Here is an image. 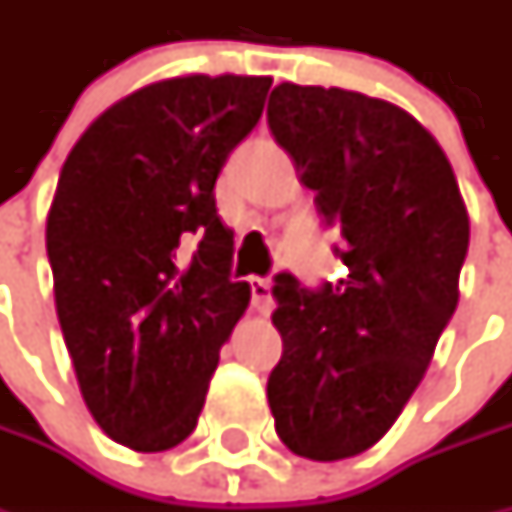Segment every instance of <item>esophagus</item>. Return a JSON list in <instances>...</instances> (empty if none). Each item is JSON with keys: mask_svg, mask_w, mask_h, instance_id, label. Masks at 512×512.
I'll return each instance as SVG.
<instances>
[{"mask_svg": "<svg viewBox=\"0 0 512 512\" xmlns=\"http://www.w3.org/2000/svg\"><path fill=\"white\" fill-rule=\"evenodd\" d=\"M250 296H253V307L267 316L270 307H273V299H270V282L262 279V276H253V279H250Z\"/></svg>", "mask_w": 512, "mask_h": 512, "instance_id": "34e87169", "label": "esophagus"}]
</instances>
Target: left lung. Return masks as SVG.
<instances>
[{
    "label": "left lung",
    "instance_id": "obj_1",
    "mask_svg": "<svg viewBox=\"0 0 512 512\" xmlns=\"http://www.w3.org/2000/svg\"><path fill=\"white\" fill-rule=\"evenodd\" d=\"M267 125L347 265L319 287L276 273L267 402L296 456L339 462L379 442L422 382L459 305L470 222L444 150L390 102L282 82Z\"/></svg>",
    "mask_w": 512,
    "mask_h": 512
}]
</instances>
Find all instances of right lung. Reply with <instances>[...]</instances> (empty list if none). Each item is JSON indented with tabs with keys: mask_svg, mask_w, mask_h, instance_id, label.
<instances>
[{
	"mask_svg": "<svg viewBox=\"0 0 512 512\" xmlns=\"http://www.w3.org/2000/svg\"><path fill=\"white\" fill-rule=\"evenodd\" d=\"M270 76H179L108 108L73 145L48 216L62 336L113 442L170 450L196 430L250 287L213 187L262 119Z\"/></svg>",
	"mask_w": 512,
	"mask_h": 512,
	"instance_id": "add662e5",
	"label": "right lung"
}]
</instances>
